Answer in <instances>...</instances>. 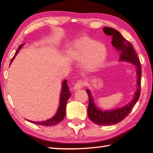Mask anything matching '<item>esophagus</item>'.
<instances>
[{"label": "esophagus", "instance_id": "1", "mask_svg": "<svg viewBox=\"0 0 153 153\" xmlns=\"http://www.w3.org/2000/svg\"><path fill=\"white\" fill-rule=\"evenodd\" d=\"M83 86H84L83 81L81 80V79H79V80H77V82H76V83L74 84V88L75 90H78V89L82 88Z\"/></svg>", "mask_w": 153, "mask_h": 153}]
</instances>
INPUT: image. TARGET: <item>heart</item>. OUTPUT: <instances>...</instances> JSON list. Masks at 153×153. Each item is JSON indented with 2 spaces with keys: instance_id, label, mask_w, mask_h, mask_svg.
<instances>
[{
  "instance_id": "obj_1",
  "label": "heart",
  "mask_w": 153,
  "mask_h": 153,
  "mask_svg": "<svg viewBox=\"0 0 153 153\" xmlns=\"http://www.w3.org/2000/svg\"><path fill=\"white\" fill-rule=\"evenodd\" d=\"M107 54L105 45L89 38L77 40L71 50L75 59L83 60V67L87 71H94L100 67L105 62Z\"/></svg>"
}]
</instances>
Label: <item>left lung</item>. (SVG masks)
Instances as JSON below:
<instances>
[{"mask_svg":"<svg viewBox=\"0 0 153 153\" xmlns=\"http://www.w3.org/2000/svg\"><path fill=\"white\" fill-rule=\"evenodd\" d=\"M103 32L108 35L112 36L111 44L116 49L120 52V60H125L133 63L137 67V88L135 93L134 97L131 102L124 107L116 109L114 110L102 111L99 110L94 105L93 98L91 92L87 89L86 92L89 97V104L88 107V115L92 122L97 125L102 126H108L117 124L127 117L131 112L133 106L136 103L140 95L141 90V74L142 67L137 53L133 45L123 37L122 35L112 28L104 27Z\"/></svg>","mask_w":153,"mask_h":153,"instance_id":"left-lung-1","label":"left lung"}]
</instances>
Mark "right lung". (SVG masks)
Returning a JSON list of instances; mask_svg holds the SVG:
<instances>
[{"label":"right lung","mask_w":153,"mask_h":153,"mask_svg":"<svg viewBox=\"0 0 153 153\" xmlns=\"http://www.w3.org/2000/svg\"><path fill=\"white\" fill-rule=\"evenodd\" d=\"M24 44H22L19 46L18 48V50L16 51L15 55L12 58L11 60V63L13 61V59H15L16 55L18 54L19 50L21 49V48L22 47ZM71 93L69 92V86L67 85V82L66 79L62 82V90L61 93H60V103H59V107L58 108L57 112L55 116H53L52 118H50L45 121H41V122H35V121H30V122L34 123V124L42 125V126H46V127H48V126H53L57 125L58 123H59L60 121L63 120V118L65 116V111H66V105H67V100L71 96Z\"/></svg>","instance_id":"1"}]
</instances>
